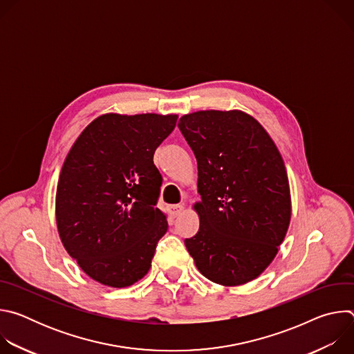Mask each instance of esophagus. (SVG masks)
Returning <instances> with one entry per match:
<instances>
[{
	"mask_svg": "<svg viewBox=\"0 0 354 354\" xmlns=\"http://www.w3.org/2000/svg\"><path fill=\"white\" fill-rule=\"evenodd\" d=\"M169 212H171L172 217H179L185 212V206L183 205H174V206L169 207Z\"/></svg>",
	"mask_w": 354,
	"mask_h": 354,
	"instance_id": "esophagus-1",
	"label": "esophagus"
}]
</instances>
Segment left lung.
I'll use <instances>...</instances> for the list:
<instances>
[{
	"mask_svg": "<svg viewBox=\"0 0 354 354\" xmlns=\"http://www.w3.org/2000/svg\"><path fill=\"white\" fill-rule=\"evenodd\" d=\"M197 160L193 207L200 228L185 239L198 272L221 286L257 279L272 263L290 218L287 171L268 131L241 111H198L179 119Z\"/></svg>",
	"mask_w": 354,
	"mask_h": 354,
	"instance_id": "obj_1",
	"label": "left lung"
}]
</instances>
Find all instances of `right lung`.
I'll return each instance as SVG.
<instances>
[{
  "label": "right lung",
  "instance_id": "right-lung-1",
  "mask_svg": "<svg viewBox=\"0 0 354 354\" xmlns=\"http://www.w3.org/2000/svg\"><path fill=\"white\" fill-rule=\"evenodd\" d=\"M178 115L106 113L91 122L63 164L56 221L68 255L95 281L129 287L151 268L168 230L156 207L162 176L154 153Z\"/></svg>",
  "mask_w": 354,
  "mask_h": 354
}]
</instances>
